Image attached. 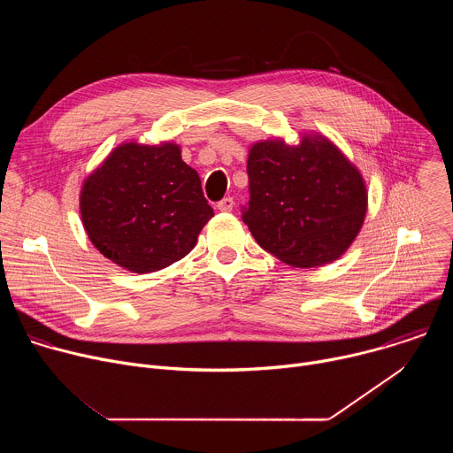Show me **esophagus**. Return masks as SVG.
Here are the masks:
<instances>
[{
	"label": "esophagus",
	"instance_id": "1",
	"mask_svg": "<svg viewBox=\"0 0 453 453\" xmlns=\"http://www.w3.org/2000/svg\"><path fill=\"white\" fill-rule=\"evenodd\" d=\"M233 206H234V201H233L231 197H226V199H222V201L217 204V210H219V211H224V213H229V211H233Z\"/></svg>",
	"mask_w": 453,
	"mask_h": 453
}]
</instances>
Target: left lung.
I'll list each match as a JSON object with an SVG mask.
<instances>
[{
	"label": "left lung",
	"instance_id": "left-lung-1",
	"mask_svg": "<svg viewBox=\"0 0 453 453\" xmlns=\"http://www.w3.org/2000/svg\"><path fill=\"white\" fill-rule=\"evenodd\" d=\"M249 208L243 222L262 249L287 265L332 264L351 247L367 213L360 170L326 136L303 133L249 147Z\"/></svg>",
	"mask_w": 453,
	"mask_h": 453
}]
</instances>
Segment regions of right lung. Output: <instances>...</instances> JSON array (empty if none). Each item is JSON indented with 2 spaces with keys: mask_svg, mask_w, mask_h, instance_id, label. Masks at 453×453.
Here are the masks:
<instances>
[{
  "mask_svg": "<svg viewBox=\"0 0 453 453\" xmlns=\"http://www.w3.org/2000/svg\"><path fill=\"white\" fill-rule=\"evenodd\" d=\"M79 208L91 243L136 274L182 260L213 217L199 173L173 142L112 149L84 179Z\"/></svg>",
  "mask_w": 453,
  "mask_h": 453,
  "instance_id": "right-lung-1",
  "label": "right lung"
}]
</instances>
